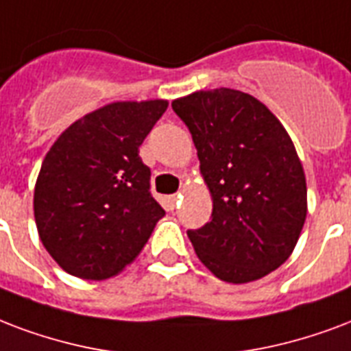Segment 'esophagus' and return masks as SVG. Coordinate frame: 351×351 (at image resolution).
<instances>
[{
	"label": "esophagus",
	"instance_id": "1",
	"mask_svg": "<svg viewBox=\"0 0 351 351\" xmlns=\"http://www.w3.org/2000/svg\"><path fill=\"white\" fill-rule=\"evenodd\" d=\"M180 199H182V195L180 193H175V195H171V197H169V202L173 206H175V204H178V200H180Z\"/></svg>",
	"mask_w": 351,
	"mask_h": 351
}]
</instances>
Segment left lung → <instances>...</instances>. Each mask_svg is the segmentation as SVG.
Segmentation results:
<instances>
[{"label":"left lung","mask_w":351,"mask_h":351,"mask_svg":"<svg viewBox=\"0 0 351 351\" xmlns=\"http://www.w3.org/2000/svg\"><path fill=\"white\" fill-rule=\"evenodd\" d=\"M171 106L191 132L213 200L210 223L187 230L199 259L228 283L276 271L307 215L306 175L287 130L258 99L230 88Z\"/></svg>","instance_id":"obj_1"}]
</instances>
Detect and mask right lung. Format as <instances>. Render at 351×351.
<instances>
[{
    "label": "right lung",
    "mask_w": 351,
    "mask_h": 351,
    "mask_svg": "<svg viewBox=\"0 0 351 351\" xmlns=\"http://www.w3.org/2000/svg\"><path fill=\"white\" fill-rule=\"evenodd\" d=\"M165 110L164 99L106 104L69 125L45 154L34 221L45 250L71 276L119 274L165 215L140 158Z\"/></svg>",
    "instance_id": "right-lung-1"
}]
</instances>
